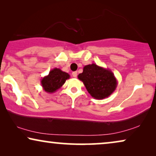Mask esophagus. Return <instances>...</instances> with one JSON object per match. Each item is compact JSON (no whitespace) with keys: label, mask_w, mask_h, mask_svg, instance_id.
Listing matches in <instances>:
<instances>
[{"label":"esophagus","mask_w":156,"mask_h":156,"mask_svg":"<svg viewBox=\"0 0 156 156\" xmlns=\"http://www.w3.org/2000/svg\"><path fill=\"white\" fill-rule=\"evenodd\" d=\"M72 76H73V77H76L77 76V72H72Z\"/></svg>","instance_id":"esophagus-1"}]
</instances>
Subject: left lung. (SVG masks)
<instances>
[{
    "instance_id": "1",
    "label": "left lung",
    "mask_w": 156,
    "mask_h": 156,
    "mask_svg": "<svg viewBox=\"0 0 156 156\" xmlns=\"http://www.w3.org/2000/svg\"><path fill=\"white\" fill-rule=\"evenodd\" d=\"M78 79L84 84L90 95L96 99L107 98L116 89L118 82L109 69H106L96 64L84 66L83 72Z\"/></svg>"
}]
</instances>
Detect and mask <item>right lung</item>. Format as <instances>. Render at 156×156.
<instances>
[{"mask_svg":"<svg viewBox=\"0 0 156 156\" xmlns=\"http://www.w3.org/2000/svg\"><path fill=\"white\" fill-rule=\"evenodd\" d=\"M70 75L67 72L62 71L59 68H54L49 72L48 75L41 80V84L47 93H54L62 87Z\"/></svg>","mask_w":156,"mask_h":156,"instance_id":"add662e5","label":"right lung"}]
</instances>
